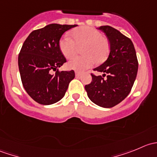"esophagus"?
<instances>
[{"label": "esophagus", "instance_id": "esophagus-1", "mask_svg": "<svg viewBox=\"0 0 157 157\" xmlns=\"http://www.w3.org/2000/svg\"><path fill=\"white\" fill-rule=\"evenodd\" d=\"M80 75H81V73H80V71H75V76H76V77H80Z\"/></svg>", "mask_w": 157, "mask_h": 157}]
</instances>
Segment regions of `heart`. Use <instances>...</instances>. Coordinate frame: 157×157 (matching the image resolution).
Segmentation results:
<instances>
[{
	"instance_id": "obj_1",
	"label": "heart",
	"mask_w": 157,
	"mask_h": 157,
	"mask_svg": "<svg viewBox=\"0 0 157 157\" xmlns=\"http://www.w3.org/2000/svg\"><path fill=\"white\" fill-rule=\"evenodd\" d=\"M74 40L65 36L59 41V48L67 59L74 58L81 48L83 56L67 63L70 69L83 71L93 67L95 63H102L108 57L110 44L100 32L90 26H82L71 33Z\"/></svg>"
}]
</instances>
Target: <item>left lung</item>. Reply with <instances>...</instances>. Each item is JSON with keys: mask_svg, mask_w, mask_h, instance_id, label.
Masks as SVG:
<instances>
[{"mask_svg": "<svg viewBox=\"0 0 157 157\" xmlns=\"http://www.w3.org/2000/svg\"><path fill=\"white\" fill-rule=\"evenodd\" d=\"M106 35L110 53L106 61L93 69L103 73L92 75V82L85 86L89 99L99 106L112 108L124 100L131 92L137 77L138 61L134 44L129 38L109 26H99ZM106 78H103L105 74Z\"/></svg>", "mask_w": 157, "mask_h": 157, "instance_id": "left-lung-1", "label": "left lung"}]
</instances>
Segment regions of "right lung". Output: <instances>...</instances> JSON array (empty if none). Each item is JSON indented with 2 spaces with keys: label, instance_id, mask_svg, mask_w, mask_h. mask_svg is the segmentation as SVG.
I'll return each mask as SVG.
<instances>
[{
  "label": "right lung",
  "instance_id": "1",
  "mask_svg": "<svg viewBox=\"0 0 157 157\" xmlns=\"http://www.w3.org/2000/svg\"><path fill=\"white\" fill-rule=\"evenodd\" d=\"M77 25H47L34 30L25 40L18 56L22 83L30 97L42 105H52L65 95L75 77L73 70L58 71L66 58L59 48V41L66 31ZM52 70L56 71L55 75Z\"/></svg>",
  "mask_w": 157,
  "mask_h": 157
}]
</instances>
